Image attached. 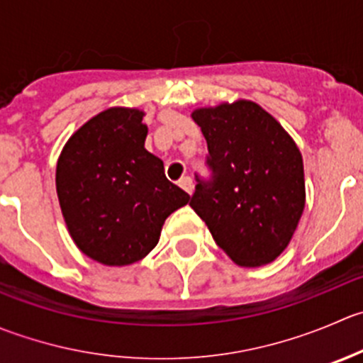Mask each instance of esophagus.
<instances>
[{
	"mask_svg": "<svg viewBox=\"0 0 363 363\" xmlns=\"http://www.w3.org/2000/svg\"><path fill=\"white\" fill-rule=\"evenodd\" d=\"M179 186H181L186 193H189V195L193 193V181L188 177V175H184V177L179 179Z\"/></svg>",
	"mask_w": 363,
	"mask_h": 363,
	"instance_id": "1",
	"label": "esophagus"
}]
</instances>
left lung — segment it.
<instances>
[{
  "label": "left lung",
  "instance_id": "left-lung-1",
  "mask_svg": "<svg viewBox=\"0 0 363 363\" xmlns=\"http://www.w3.org/2000/svg\"><path fill=\"white\" fill-rule=\"evenodd\" d=\"M206 136L207 167L189 206L216 245L245 267L273 262L305 209L303 157L289 133L252 101L191 113Z\"/></svg>",
  "mask_w": 363,
  "mask_h": 363
}]
</instances>
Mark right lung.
I'll use <instances>...</instances> for the list:
<instances>
[{
  "instance_id": "obj_1",
  "label": "right lung",
  "mask_w": 363,
  "mask_h": 363,
  "mask_svg": "<svg viewBox=\"0 0 363 363\" xmlns=\"http://www.w3.org/2000/svg\"><path fill=\"white\" fill-rule=\"evenodd\" d=\"M143 115L136 108L101 111L70 136L56 164L70 238L104 266L142 260L160 241L164 220L189 202L145 149Z\"/></svg>"
}]
</instances>
